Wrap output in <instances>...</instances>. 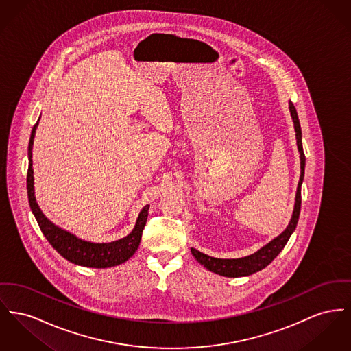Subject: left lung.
Returning <instances> with one entry per match:
<instances>
[{
	"instance_id": "1",
	"label": "left lung",
	"mask_w": 351,
	"mask_h": 351,
	"mask_svg": "<svg viewBox=\"0 0 351 351\" xmlns=\"http://www.w3.org/2000/svg\"><path fill=\"white\" fill-rule=\"evenodd\" d=\"M289 110H290V115H291V119H293V123H294L297 147H298V151H300V160H301V176H300V182H298V186H297L295 204H294L290 223H289L287 229L280 236L273 239L265 247L258 249L256 253H253L250 256L241 257V258H215V257H210L208 254L202 253L200 250H197L195 247H191V252L195 256V258L202 265H204V268L216 273V274H220V276H224V277H244V276L253 274V273H256L261 269L267 268L269 264L278 256V253L287 245L291 233L294 232V229L297 227L298 217H300V210H301V186H302V182H304V175H305V154H304V148H302L301 125H300L295 107L291 102H289Z\"/></svg>"
}]
</instances>
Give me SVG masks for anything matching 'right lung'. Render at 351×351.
Segmentation results:
<instances>
[{
    "instance_id": "1",
    "label": "right lung",
    "mask_w": 351,
    "mask_h": 351,
    "mask_svg": "<svg viewBox=\"0 0 351 351\" xmlns=\"http://www.w3.org/2000/svg\"><path fill=\"white\" fill-rule=\"evenodd\" d=\"M38 122L34 124L29 141L27 147V156H29V168H27V178H26V186H27V199L30 209L41 228L43 236L50 243V245L54 247L62 257L67 261L87 267V268H110L117 267L119 264L125 263L139 247L142 233L145 229L147 216H148V208L145 206L136 220V224L130 234H127L123 239L112 241V243H91L78 239L75 234L64 230L62 228L57 227L53 224L43 213L40 206L36 202L34 196V176H33V160H32V149L34 135L37 130Z\"/></svg>"
}]
</instances>
